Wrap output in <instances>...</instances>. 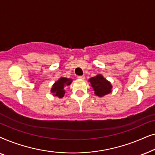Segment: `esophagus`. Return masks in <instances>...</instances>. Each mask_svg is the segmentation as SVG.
I'll return each mask as SVG.
<instances>
[{
	"label": "esophagus",
	"instance_id": "esophagus-1",
	"mask_svg": "<svg viewBox=\"0 0 155 155\" xmlns=\"http://www.w3.org/2000/svg\"><path fill=\"white\" fill-rule=\"evenodd\" d=\"M78 78L80 80H84L85 77H84V75H82V76H78Z\"/></svg>",
	"mask_w": 155,
	"mask_h": 155
}]
</instances>
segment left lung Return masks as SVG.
<instances>
[{
	"instance_id": "left-lung-1",
	"label": "left lung",
	"mask_w": 155,
	"mask_h": 155,
	"mask_svg": "<svg viewBox=\"0 0 155 155\" xmlns=\"http://www.w3.org/2000/svg\"><path fill=\"white\" fill-rule=\"evenodd\" d=\"M93 88L95 95L99 97H103L112 92L113 86L111 82L108 81L101 74H98L94 77H92L88 80Z\"/></svg>"
}]
</instances>
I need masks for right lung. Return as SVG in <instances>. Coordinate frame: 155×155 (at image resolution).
I'll use <instances>...</instances> for the list:
<instances>
[{"mask_svg": "<svg viewBox=\"0 0 155 155\" xmlns=\"http://www.w3.org/2000/svg\"><path fill=\"white\" fill-rule=\"evenodd\" d=\"M73 82L71 78H67L61 77L56 81L53 84L51 89V92L52 93L53 96L57 97L58 98H63L65 93V87L66 86L70 85Z\"/></svg>", "mask_w": 155, "mask_h": 155, "instance_id": "obj_1", "label": "right lung"}]
</instances>
